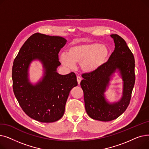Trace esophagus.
<instances>
[{
  "label": "esophagus",
  "instance_id": "1",
  "mask_svg": "<svg viewBox=\"0 0 149 149\" xmlns=\"http://www.w3.org/2000/svg\"><path fill=\"white\" fill-rule=\"evenodd\" d=\"M77 80L78 84H80V82H81V78L80 76H77Z\"/></svg>",
  "mask_w": 149,
  "mask_h": 149
}]
</instances>
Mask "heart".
Wrapping results in <instances>:
<instances>
[{"label": "heart", "mask_w": 149, "mask_h": 149, "mask_svg": "<svg viewBox=\"0 0 149 149\" xmlns=\"http://www.w3.org/2000/svg\"><path fill=\"white\" fill-rule=\"evenodd\" d=\"M109 56L107 46L97 42H85L70 46L67 53L62 52L60 55V60L68 68H73L76 63H80L83 72L92 73L102 67Z\"/></svg>", "instance_id": "heart-1"}]
</instances>
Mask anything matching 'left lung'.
I'll use <instances>...</instances> for the list:
<instances>
[{
    "instance_id": "1",
    "label": "left lung",
    "mask_w": 149,
    "mask_h": 149,
    "mask_svg": "<svg viewBox=\"0 0 149 149\" xmlns=\"http://www.w3.org/2000/svg\"><path fill=\"white\" fill-rule=\"evenodd\" d=\"M115 49L107 62L96 71L84 74L80 83L84 92L85 109L93 120L110 121L119 117L128 107L134 87L135 59L126 42L117 34H112ZM115 72L123 81L122 96L113 103L107 100L104 93Z\"/></svg>"
}]
</instances>
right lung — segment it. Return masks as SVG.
Returning a JSON list of instances; mask_svg holds the SVG:
<instances>
[{"label": "right lung", "instance_id": "1", "mask_svg": "<svg viewBox=\"0 0 149 149\" xmlns=\"http://www.w3.org/2000/svg\"><path fill=\"white\" fill-rule=\"evenodd\" d=\"M66 42L62 37L35 33L23 45L14 60L15 97L25 113L36 121L52 123L60 120L65 113L70 90L78 84L74 72L63 75L57 71L61 65L58 52ZM36 60L42 63L44 75L34 84L30 81L29 69Z\"/></svg>", "mask_w": 149, "mask_h": 149}]
</instances>
